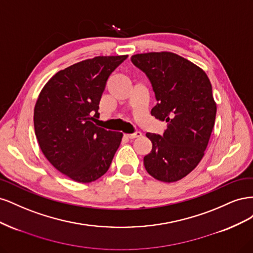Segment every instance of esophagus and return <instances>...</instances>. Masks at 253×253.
I'll use <instances>...</instances> for the list:
<instances>
[{
  "label": "esophagus",
  "instance_id": "obj_1",
  "mask_svg": "<svg viewBox=\"0 0 253 253\" xmlns=\"http://www.w3.org/2000/svg\"><path fill=\"white\" fill-rule=\"evenodd\" d=\"M141 136V133L137 132V133H134V134H126L125 137H126L127 139H134V138H138V137Z\"/></svg>",
  "mask_w": 253,
  "mask_h": 253
}]
</instances>
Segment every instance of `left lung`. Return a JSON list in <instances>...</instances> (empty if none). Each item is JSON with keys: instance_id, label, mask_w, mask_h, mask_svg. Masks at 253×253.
Segmentation results:
<instances>
[{"instance_id": "1", "label": "left lung", "mask_w": 253, "mask_h": 253, "mask_svg": "<svg viewBox=\"0 0 253 253\" xmlns=\"http://www.w3.org/2000/svg\"><path fill=\"white\" fill-rule=\"evenodd\" d=\"M131 60L155 91L151 115L167 122L164 136L147 133L152 150L144 168L157 180L177 181L195 169L208 145L216 115L211 82L203 68L171 51L136 53Z\"/></svg>"}]
</instances>
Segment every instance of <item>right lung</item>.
<instances>
[{"instance_id": "right-lung-1", "label": "right lung", "mask_w": 253, "mask_h": 253, "mask_svg": "<svg viewBox=\"0 0 253 253\" xmlns=\"http://www.w3.org/2000/svg\"><path fill=\"white\" fill-rule=\"evenodd\" d=\"M127 55L98 56L56 73L37 99L35 133L44 156L77 182H91L106 173L122 133L94 124L111 73Z\"/></svg>"}]
</instances>
